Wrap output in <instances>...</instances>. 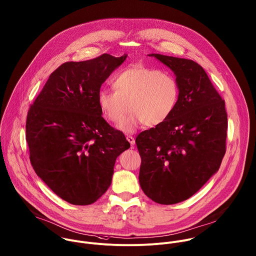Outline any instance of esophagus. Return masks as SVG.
I'll return each instance as SVG.
<instances>
[{
	"instance_id": "34e87169",
	"label": "esophagus",
	"mask_w": 256,
	"mask_h": 256,
	"mask_svg": "<svg viewBox=\"0 0 256 256\" xmlns=\"http://www.w3.org/2000/svg\"><path fill=\"white\" fill-rule=\"evenodd\" d=\"M126 140H128V142L130 144V146H134V144H136V140H134V138L132 136H126Z\"/></svg>"
}]
</instances>
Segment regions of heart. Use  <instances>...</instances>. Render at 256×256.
I'll list each match as a JSON object with an SVG mask.
<instances>
[{
  "mask_svg": "<svg viewBox=\"0 0 256 256\" xmlns=\"http://www.w3.org/2000/svg\"><path fill=\"white\" fill-rule=\"evenodd\" d=\"M112 86L114 92L106 89L99 92L98 104L102 116L114 124L124 119L128 108L132 110L118 126L124 132H132L142 124L146 126L160 124L171 116L178 102L176 79L156 69L128 68L114 77Z\"/></svg>",
  "mask_w": 256,
  "mask_h": 256,
  "instance_id": "b5f03b06",
  "label": "heart"
}]
</instances>
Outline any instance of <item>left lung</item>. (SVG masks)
<instances>
[{"label":"left lung","instance_id":"1","mask_svg":"<svg viewBox=\"0 0 256 256\" xmlns=\"http://www.w3.org/2000/svg\"><path fill=\"white\" fill-rule=\"evenodd\" d=\"M176 75L179 97L171 116L142 132L140 184L155 203L173 204L192 197L218 170L226 154L224 101L197 62L150 54Z\"/></svg>","mask_w":256,"mask_h":256}]
</instances>
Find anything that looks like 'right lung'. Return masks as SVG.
Returning a JSON list of instances; mask_svg holds the SVG:
<instances>
[{"label": "right lung", "mask_w": 256, "mask_h": 256, "mask_svg": "<svg viewBox=\"0 0 256 256\" xmlns=\"http://www.w3.org/2000/svg\"><path fill=\"white\" fill-rule=\"evenodd\" d=\"M108 53L65 62L53 71L30 104L26 140L40 178L62 200L95 203L112 183L116 157L130 148L124 134L102 116V83L126 58Z\"/></svg>", "instance_id": "right-lung-1"}]
</instances>
